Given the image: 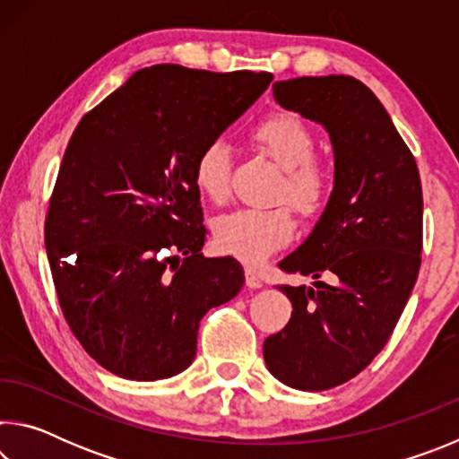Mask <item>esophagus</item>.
Masks as SVG:
<instances>
[{"instance_id": "obj_1", "label": "esophagus", "mask_w": 459, "mask_h": 459, "mask_svg": "<svg viewBox=\"0 0 459 459\" xmlns=\"http://www.w3.org/2000/svg\"><path fill=\"white\" fill-rule=\"evenodd\" d=\"M245 281L248 287H253V290H259V287H263V279L257 275V271H253L251 267L245 269Z\"/></svg>"}]
</instances>
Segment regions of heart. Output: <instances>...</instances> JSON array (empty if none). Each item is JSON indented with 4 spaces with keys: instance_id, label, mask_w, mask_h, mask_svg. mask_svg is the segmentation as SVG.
<instances>
[{
    "instance_id": "b5f03b06",
    "label": "heart",
    "mask_w": 459,
    "mask_h": 459,
    "mask_svg": "<svg viewBox=\"0 0 459 459\" xmlns=\"http://www.w3.org/2000/svg\"><path fill=\"white\" fill-rule=\"evenodd\" d=\"M253 147L283 169L275 200H287L301 219H316L328 206L332 176L314 158L316 137L293 113H273L248 131ZM194 184L202 196L222 204L230 196L232 155L222 139H211L200 147L194 160ZM295 219L290 206L240 208L214 222V240L222 253L245 265L257 267L291 243Z\"/></svg>"
}]
</instances>
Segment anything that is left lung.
<instances>
[{
    "mask_svg": "<svg viewBox=\"0 0 459 459\" xmlns=\"http://www.w3.org/2000/svg\"><path fill=\"white\" fill-rule=\"evenodd\" d=\"M273 97L328 129L336 180L312 235L279 263L285 273L312 275L316 287L279 285L293 312L265 340L263 356L281 383L328 391L375 360L413 291L423 251L421 178L383 103L352 76L277 81Z\"/></svg>",
    "mask_w": 459,
    "mask_h": 459,
    "instance_id": "left-lung-1",
    "label": "left lung"
}]
</instances>
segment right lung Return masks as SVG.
I'll use <instances>...</instances> for the list:
<instances>
[{
    "label": "right lung",
    "instance_id": "obj_1",
    "mask_svg": "<svg viewBox=\"0 0 459 459\" xmlns=\"http://www.w3.org/2000/svg\"><path fill=\"white\" fill-rule=\"evenodd\" d=\"M273 81L271 73L142 68L84 115L62 158L44 243L62 316L91 359L129 380L188 368L198 324L245 283L202 257L194 160Z\"/></svg>",
    "mask_w": 459,
    "mask_h": 459
}]
</instances>
